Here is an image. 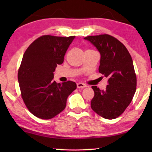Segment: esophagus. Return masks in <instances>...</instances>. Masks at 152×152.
Here are the masks:
<instances>
[{"mask_svg": "<svg viewBox=\"0 0 152 152\" xmlns=\"http://www.w3.org/2000/svg\"><path fill=\"white\" fill-rule=\"evenodd\" d=\"M87 86L85 84H83V83H81V82H79L77 84V87L78 88H86Z\"/></svg>", "mask_w": 152, "mask_h": 152, "instance_id": "obj_1", "label": "esophagus"}]
</instances>
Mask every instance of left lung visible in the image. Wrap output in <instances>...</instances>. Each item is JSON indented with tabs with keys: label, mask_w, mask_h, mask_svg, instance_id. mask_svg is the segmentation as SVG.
Segmentation results:
<instances>
[{
	"label": "left lung",
	"mask_w": 152,
	"mask_h": 152,
	"mask_svg": "<svg viewBox=\"0 0 152 152\" xmlns=\"http://www.w3.org/2000/svg\"><path fill=\"white\" fill-rule=\"evenodd\" d=\"M96 47L101 55L99 72L108 78L105 91L93 86V111L112 120L119 117L129 105L136 90V75L129 53L119 40L104 34L84 38Z\"/></svg>",
	"instance_id": "8db88e82"
}]
</instances>
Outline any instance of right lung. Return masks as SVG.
Returning <instances> with one entry per match:
<instances>
[{"mask_svg": "<svg viewBox=\"0 0 152 152\" xmlns=\"http://www.w3.org/2000/svg\"><path fill=\"white\" fill-rule=\"evenodd\" d=\"M75 36L43 35L33 41L25 52L18 71L20 94L31 113L43 120L51 119L66 108V100L77 88L75 82L57 83L53 72Z\"/></svg>", "mask_w": 152, "mask_h": 152, "instance_id": "right-lung-1", "label": "right lung"}]
</instances>
